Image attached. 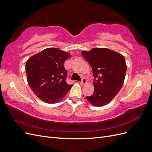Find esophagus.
<instances>
[{"label": "esophagus", "instance_id": "esophagus-1", "mask_svg": "<svg viewBox=\"0 0 152 152\" xmlns=\"http://www.w3.org/2000/svg\"><path fill=\"white\" fill-rule=\"evenodd\" d=\"M80 84L81 85H85L87 84V80L86 79H84V78H83V79H82V81L80 82Z\"/></svg>", "mask_w": 152, "mask_h": 152}]
</instances>
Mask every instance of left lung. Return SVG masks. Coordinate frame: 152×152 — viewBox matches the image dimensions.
Returning a JSON list of instances; mask_svg holds the SVG:
<instances>
[{
    "label": "left lung",
    "instance_id": "8db88e82",
    "mask_svg": "<svg viewBox=\"0 0 152 152\" xmlns=\"http://www.w3.org/2000/svg\"><path fill=\"white\" fill-rule=\"evenodd\" d=\"M82 55L93 69V94L87 100L95 107H103L115 97L123 86L127 65L123 55L104 48L84 50Z\"/></svg>",
    "mask_w": 152,
    "mask_h": 152
}]
</instances>
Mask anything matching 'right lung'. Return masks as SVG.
<instances>
[{
	"label": "right lung",
	"mask_w": 152,
	"mask_h": 152,
	"mask_svg": "<svg viewBox=\"0 0 152 152\" xmlns=\"http://www.w3.org/2000/svg\"><path fill=\"white\" fill-rule=\"evenodd\" d=\"M72 55L59 48H50L34 54L26 63L27 82L33 93L42 102L54 104L65 97L72 85L65 79L64 63Z\"/></svg>",
	"instance_id": "1"
}]
</instances>
